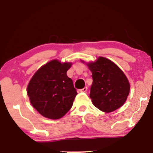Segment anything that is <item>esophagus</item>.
I'll list each match as a JSON object with an SVG mask.
<instances>
[{
    "mask_svg": "<svg viewBox=\"0 0 153 153\" xmlns=\"http://www.w3.org/2000/svg\"><path fill=\"white\" fill-rule=\"evenodd\" d=\"M87 91H88V88L87 87H85V88H83L81 89L80 90V92H82V93H86Z\"/></svg>",
    "mask_w": 153,
    "mask_h": 153,
    "instance_id": "obj_1",
    "label": "esophagus"
}]
</instances>
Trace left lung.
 I'll list each match as a JSON object with an SVG mask.
<instances>
[{
    "label": "left lung",
    "mask_w": 153,
    "mask_h": 153,
    "mask_svg": "<svg viewBox=\"0 0 153 153\" xmlns=\"http://www.w3.org/2000/svg\"><path fill=\"white\" fill-rule=\"evenodd\" d=\"M83 63H85L81 60ZM85 65L92 72L93 81L90 97L102 111L113 112L121 107L129 95L130 84L122 70L108 58L100 56Z\"/></svg>",
    "instance_id": "left-lung-1"
}]
</instances>
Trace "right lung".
Returning a JSON list of instances; mask_svg holds the SVG:
<instances>
[{
  "instance_id": "1",
  "label": "right lung",
  "mask_w": 153,
  "mask_h": 153,
  "mask_svg": "<svg viewBox=\"0 0 153 153\" xmlns=\"http://www.w3.org/2000/svg\"><path fill=\"white\" fill-rule=\"evenodd\" d=\"M72 62L52 60L36 71L27 86L31 104L42 116L56 120L72 106L77 95L72 80L67 76Z\"/></svg>"
}]
</instances>
